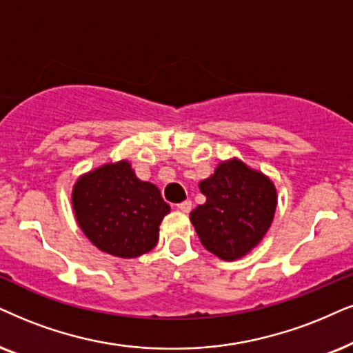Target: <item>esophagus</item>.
Listing matches in <instances>:
<instances>
[{"mask_svg": "<svg viewBox=\"0 0 353 353\" xmlns=\"http://www.w3.org/2000/svg\"><path fill=\"white\" fill-rule=\"evenodd\" d=\"M176 207H177V210H181V212H184V213H189L190 210H192V202H190V200H185V202H181V203H177Z\"/></svg>", "mask_w": 353, "mask_h": 353, "instance_id": "esophagus-1", "label": "esophagus"}]
</instances>
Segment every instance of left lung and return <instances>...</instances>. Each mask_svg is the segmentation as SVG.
Here are the masks:
<instances>
[{
  "mask_svg": "<svg viewBox=\"0 0 353 353\" xmlns=\"http://www.w3.org/2000/svg\"><path fill=\"white\" fill-rule=\"evenodd\" d=\"M207 202L190 212L203 248L225 261L243 257L261 243L276 207V192L264 174L238 159L221 163L200 182Z\"/></svg>",
  "mask_w": 353,
  "mask_h": 353,
  "instance_id": "left-lung-1",
  "label": "left lung"
}]
</instances>
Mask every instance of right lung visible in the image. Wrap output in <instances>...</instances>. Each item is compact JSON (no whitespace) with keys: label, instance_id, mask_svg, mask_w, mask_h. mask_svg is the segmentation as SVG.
<instances>
[{"label":"right lung","instance_id":"add662e5","mask_svg":"<svg viewBox=\"0 0 353 353\" xmlns=\"http://www.w3.org/2000/svg\"><path fill=\"white\" fill-rule=\"evenodd\" d=\"M73 208L88 239L102 252L123 259L156 246L159 225L171 210L158 187L138 179L127 161L83 176L73 189Z\"/></svg>","mask_w":353,"mask_h":353}]
</instances>
